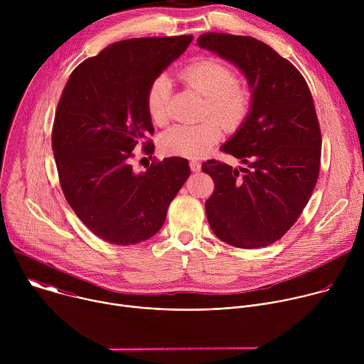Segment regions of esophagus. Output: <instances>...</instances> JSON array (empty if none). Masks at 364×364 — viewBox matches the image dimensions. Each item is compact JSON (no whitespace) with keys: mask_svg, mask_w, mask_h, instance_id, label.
<instances>
[{"mask_svg":"<svg viewBox=\"0 0 364 364\" xmlns=\"http://www.w3.org/2000/svg\"><path fill=\"white\" fill-rule=\"evenodd\" d=\"M190 168H191V171L197 173L201 170V164L198 161H190Z\"/></svg>","mask_w":364,"mask_h":364,"instance_id":"34e87169","label":"esophagus"}]
</instances>
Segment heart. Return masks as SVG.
Instances as JSON below:
<instances>
[{
  "mask_svg": "<svg viewBox=\"0 0 364 364\" xmlns=\"http://www.w3.org/2000/svg\"><path fill=\"white\" fill-rule=\"evenodd\" d=\"M186 85L204 97V115H212L226 129H236L247 115L249 92L236 82L235 73L220 62L200 60L181 72ZM170 80L166 75L155 77L146 92V111L151 121L164 125L168 119ZM222 128L209 118L196 125H174L160 138L161 149L177 157L198 159L220 139Z\"/></svg>",
  "mask_w": 364,
  "mask_h": 364,
  "instance_id": "1",
  "label": "heart"
}]
</instances>
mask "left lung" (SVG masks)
Here are the masks:
<instances>
[{
  "label": "left lung",
  "mask_w": 364,
  "mask_h": 364,
  "mask_svg": "<svg viewBox=\"0 0 364 364\" xmlns=\"http://www.w3.org/2000/svg\"><path fill=\"white\" fill-rule=\"evenodd\" d=\"M197 44L233 63L250 89L246 118L222 145L247 168L201 164L215 181L207 220L228 245L268 246L296 222L318 178L321 131L313 96L291 62L253 37L205 33Z\"/></svg>",
  "instance_id": "obj_1"
}]
</instances>
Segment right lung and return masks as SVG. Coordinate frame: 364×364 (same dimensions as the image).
Segmentation results:
<instances>
[{"mask_svg": "<svg viewBox=\"0 0 364 364\" xmlns=\"http://www.w3.org/2000/svg\"><path fill=\"white\" fill-rule=\"evenodd\" d=\"M193 36L144 37L114 43L82 62L59 100L51 146L59 180L77 218L112 245H135L157 233L190 176L181 157L135 173L132 151L154 132L146 92Z\"/></svg>", "mask_w": 364, "mask_h": 364, "instance_id": "add662e5", "label": "right lung"}]
</instances>
